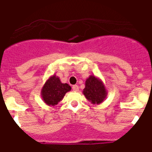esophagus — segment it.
Segmentation results:
<instances>
[{
	"label": "esophagus",
	"instance_id": "1",
	"mask_svg": "<svg viewBox=\"0 0 152 152\" xmlns=\"http://www.w3.org/2000/svg\"><path fill=\"white\" fill-rule=\"evenodd\" d=\"M72 90H73L75 92H77L79 91V87L77 85H73L72 87Z\"/></svg>",
	"mask_w": 152,
	"mask_h": 152
}]
</instances>
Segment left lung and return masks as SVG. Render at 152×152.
Listing matches in <instances>:
<instances>
[{"instance_id": "obj_1", "label": "left lung", "mask_w": 152, "mask_h": 152, "mask_svg": "<svg viewBox=\"0 0 152 152\" xmlns=\"http://www.w3.org/2000/svg\"><path fill=\"white\" fill-rule=\"evenodd\" d=\"M83 94L92 104H100L105 100L107 91L103 80L95 75H90L86 79Z\"/></svg>"}]
</instances>
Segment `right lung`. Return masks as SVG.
Wrapping results in <instances>:
<instances>
[{
  "instance_id": "obj_1",
  "label": "right lung",
  "mask_w": 152,
  "mask_h": 152,
  "mask_svg": "<svg viewBox=\"0 0 152 152\" xmlns=\"http://www.w3.org/2000/svg\"><path fill=\"white\" fill-rule=\"evenodd\" d=\"M71 90L72 88L69 84L61 83L59 77L53 75L47 79L42 88L41 96L46 105L55 107Z\"/></svg>"
}]
</instances>
